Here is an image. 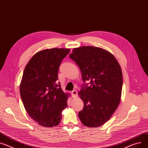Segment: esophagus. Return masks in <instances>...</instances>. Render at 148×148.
<instances>
[{
  "label": "esophagus",
  "instance_id": "obj_1",
  "mask_svg": "<svg viewBox=\"0 0 148 148\" xmlns=\"http://www.w3.org/2000/svg\"><path fill=\"white\" fill-rule=\"evenodd\" d=\"M72 95L73 98H76L77 97V92L76 90H74L72 92Z\"/></svg>",
  "mask_w": 148,
  "mask_h": 148
}]
</instances>
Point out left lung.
I'll list each match as a JSON object with an SVG mask.
<instances>
[{
    "label": "left lung",
    "mask_w": 148,
    "mask_h": 148,
    "mask_svg": "<svg viewBox=\"0 0 148 148\" xmlns=\"http://www.w3.org/2000/svg\"><path fill=\"white\" fill-rule=\"evenodd\" d=\"M80 68L84 84L78 94L84 107L79 118L85 126L98 127L109 120L120 102L123 86L121 67L114 55L94 46L75 48L69 55Z\"/></svg>",
    "instance_id": "obj_1"
}]
</instances>
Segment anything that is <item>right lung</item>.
I'll return each mask as SVG.
<instances>
[{"instance_id":"1","label":"right lung","mask_w":148,"mask_h":148,"mask_svg":"<svg viewBox=\"0 0 148 148\" xmlns=\"http://www.w3.org/2000/svg\"><path fill=\"white\" fill-rule=\"evenodd\" d=\"M71 49L53 48L36 53L28 62L19 86L22 103L30 117L44 127L58 126L67 107L69 93L57 82L62 60Z\"/></svg>"}]
</instances>
